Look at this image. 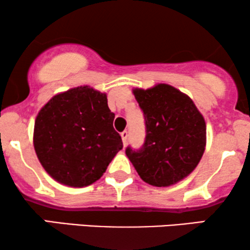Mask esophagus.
Masks as SVG:
<instances>
[{
	"instance_id": "1",
	"label": "esophagus",
	"mask_w": 250,
	"mask_h": 250,
	"mask_svg": "<svg viewBox=\"0 0 250 250\" xmlns=\"http://www.w3.org/2000/svg\"><path fill=\"white\" fill-rule=\"evenodd\" d=\"M121 136H122L123 143H124V146H126V143H127V136H128V133H127V132H126V131H124V132H122V134H121Z\"/></svg>"
}]
</instances>
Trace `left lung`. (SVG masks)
Returning a JSON list of instances; mask_svg holds the SVG:
<instances>
[{
  "label": "left lung",
  "instance_id": "1",
  "mask_svg": "<svg viewBox=\"0 0 250 250\" xmlns=\"http://www.w3.org/2000/svg\"><path fill=\"white\" fill-rule=\"evenodd\" d=\"M133 94L146 119V141L135 151L126 149L140 177L164 188L190 175L206 146V123L186 93L168 84L134 88Z\"/></svg>",
  "mask_w": 250,
  "mask_h": 250
}]
</instances>
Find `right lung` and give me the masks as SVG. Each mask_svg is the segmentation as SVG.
<instances>
[{"label": "right lung", "instance_id": "obj_1", "mask_svg": "<svg viewBox=\"0 0 250 250\" xmlns=\"http://www.w3.org/2000/svg\"><path fill=\"white\" fill-rule=\"evenodd\" d=\"M114 118L107 94L88 85L56 94L37 114L34 126L41 165L63 186L94 183L123 148Z\"/></svg>", "mask_w": 250, "mask_h": 250}]
</instances>
